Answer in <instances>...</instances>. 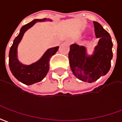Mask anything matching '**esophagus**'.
<instances>
[{
	"label": "esophagus",
	"instance_id": "34e87169",
	"mask_svg": "<svg viewBox=\"0 0 122 122\" xmlns=\"http://www.w3.org/2000/svg\"><path fill=\"white\" fill-rule=\"evenodd\" d=\"M66 42H67L68 44H71L72 43H73V42H72V41H71V40H67Z\"/></svg>",
	"mask_w": 122,
	"mask_h": 122
}]
</instances>
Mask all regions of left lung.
I'll use <instances>...</instances> for the list:
<instances>
[{
  "label": "left lung",
  "instance_id": "left-lung-1",
  "mask_svg": "<svg viewBox=\"0 0 122 122\" xmlns=\"http://www.w3.org/2000/svg\"><path fill=\"white\" fill-rule=\"evenodd\" d=\"M94 31L99 38L93 54L88 55L84 46L72 44L69 52L70 64L73 73L77 79L91 83L104 76L110 70L113 46L111 37L100 24L94 21Z\"/></svg>",
  "mask_w": 122,
  "mask_h": 122
}]
</instances>
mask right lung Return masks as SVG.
I'll return each mask as SVG.
<instances>
[{
    "label": "right lung",
    "instance_id": "obj_1",
    "mask_svg": "<svg viewBox=\"0 0 122 122\" xmlns=\"http://www.w3.org/2000/svg\"><path fill=\"white\" fill-rule=\"evenodd\" d=\"M51 21L49 19H34L22 26L19 35L15 38L9 52V67L11 73L19 81L26 85H31L42 81L49 70V61L52 55L58 50V46L49 49L37 62L30 65H25L19 62L17 58V47L24 34L37 22Z\"/></svg>",
    "mask_w": 122,
    "mask_h": 122
}]
</instances>
